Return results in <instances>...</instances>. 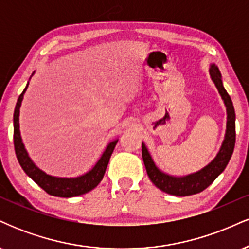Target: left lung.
<instances>
[{
	"label": "left lung",
	"instance_id": "1",
	"mask_svg": "<svg viewBox=\"0 0 249 249\" xmlns=\"http://www.w3.org/2000/svg\"><path fill=\"white\" fill-rule=\"evenodd\" d=\"M208 72H210L211 79L218 89L220 96L224 101L226 113H227L224 141H222L221 147L213 160L194 173L181 177L171 176V174L162 172L160 168L157 166L145 142H142V160H144L148 178L156 185V187H158L162 192L172 194V196H186L202 192L224 172L233 154L234 145H235V111H234L232 99L222 84L219 68L215 64H211Z\"/></svg>",
	"mask_w": 249,
	"mask_h": 249
}]
</instances>
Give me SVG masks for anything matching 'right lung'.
I'll return each instance as SVG.
<instances>
[{
	"mask_svg": "<svg viewBox=\"0 0 249 249\" xmlns=\"http://www.w3.org/2000/svg\"><path fill=\"white\" fill-rule=\"evenodd\" d=\"M34 73H35V71L33 72V75ZM28 85H29V82H28L23 92L17 99L15 111H14V145H15V152L19 165L27 173V176L30 177L39 187L43 188L50 196H59V198H71V196H78L90 192L102 181L108 160L111 158V154L115 150L118 139L108 142L95 166L82 176L75 177V178H63V177H55L45 173L41 168L37 167L33 159L30 158L29 153H28L23 144V141H22L21 131H19V108H21L22 101H23V96L27 91Z\"/></svg>",
	"mask_w": 249,
	"mask_h": 249,
	"instance_id": "add662e5",
	"label": "right lung"
}]
</instances>
